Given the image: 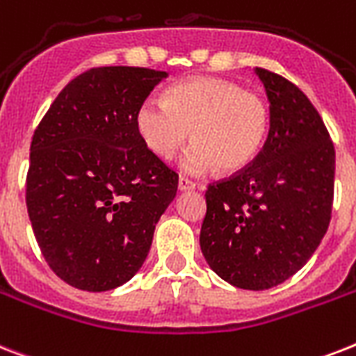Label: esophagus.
Returning <instances> with one entry per match:
<instances>
[{"mask_svg": "<svg viewBox=\"0 0 356 356\" xmlns=\"http://www.w3.org/2000/svg\"><path fill=\"white\" fill-rule=\"evenodd\" d=\"M197 183H193L192 179L188 177H179V190L181 192H186V190H195Z\"/></svg>", "mask_w": 356, "mask_h": 356, "instance_id": "34e87169", "label": "esophagus"}]
</instances>
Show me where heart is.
Segmentation results:
<instances>
[{
    "label": "heart",
    "instance_id": "b5f03b06",
    "mask_svg": "<svg viewBox=\"0 0 356 356\" xmlns=\"http://www.w3.org/2000/svg\"><path fill=\"white\" fill-rule=\"evenodd\" d=\"M137 131L159 159H172L190 131L192 146L183 168L221 173L247 168L268 129V106L261 95L245 91L232 80L197 76L179 82L166 98H146L137 109Z\"/></svg>",
    "mask_w": 356,
    "mask_h": 356
}]
</instances>
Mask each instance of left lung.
<instances>
[{
	"instance_id": "obj_1",
	"label": "left lung",
	"mask_w": 356,
	"mask_h": 356,
	"mask_svg": "<svg viewBox=\"0 0 356 356\" xmlns=\"http://www.w3.org/2000/svg\"><path fill=\"white\" fill-rule=\"evenodd\" d=\"M256 74L270 100L268 137L247 168L208 184L199 243L225 282L265 291L298 273L327 232L334 146L298 86L267 69Z\"/></svg>"
}]
</instances>
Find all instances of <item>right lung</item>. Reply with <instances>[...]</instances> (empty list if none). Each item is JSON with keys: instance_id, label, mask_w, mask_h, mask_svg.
<instances>
[{"instance_id": "right-lung-1", "label": "right lung", "mask_w": 356, "mask_h": 356, "mask_svg": "<svg viewBox=\"0 0 356 356\" xmlns=\"http://www.w3.org/2000/svg\"><path fill=\"white\" fill-rule=\"evenodd\" d=\"M164 71L93 67L60 91L38 124L27 212L43 258L63 282L102 293L133 278L179 175L148 149L137 109Z\"/></svg>"}]
</instances>
